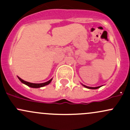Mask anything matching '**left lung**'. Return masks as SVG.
Wrapping results in <instances>:
<instances>
[{"label":"left lung","instance_id":"1","mask_svg":"<svg viewBox=\"0 0 130 130\" xmlns=\"http://www.w3.org/2000/svg\"><path fill=\"white\" fill-rule=\"evenodd\" d=\"M85 87H86V88H89V89H97V88H100V87H87V86H85V85H83Z\"/></svg>","mask_w":130,"mask_h":130}]
</instances>
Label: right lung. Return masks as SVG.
I'll list each match as a JSON object with an SVG mask.
<instances>
[{"label": "right lung", "mask_w": 130, "mask_h": 130, "mask_svg": "<svg viewBox=\"0 0 130 130\" xmlns=\"http://www.w3.org/2000/svg\"><path fill=\"white\" fill-rule=\"evenodd\" d=\"M18 78L22 83H24V84H25L26 85L28 86V87H32V88H40V87H44V86L48 85L49 83L52 82V79H50L49 81L47 82L42 83H30V82H28L24 81V80H22V78H20L19 77V76H18Z\"/></svg>", "instance_id": "obj_1"}]
</instances>
